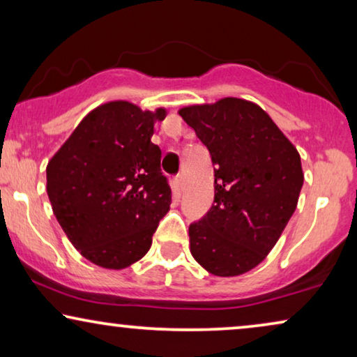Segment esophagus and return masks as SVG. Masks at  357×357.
Instances as JSON below:
<instances>
[{"mask_svg": "<svg viewBox=\"0 0 357 357\" xmlns=\"http://www.w3.org/2000/svg\"><path fill=\"white\" fill-rule=\"evenodd\" d=\"M175 183H177V187L182 190L183 188V175L182 174H178L177 177H175Z\"/></svg>", "mask_w": 357, "mask_h": 357, "instance_id": "obj_1", "label": "esophagus"}]
</instances>
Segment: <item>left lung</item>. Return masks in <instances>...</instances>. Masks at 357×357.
I'll return each mask as SVG.
<instances>
[{"instance_id":"left-lung-1","label":"left lung","mask_w":357,"mask_h":357,"mask_svg":"<svg viewBox=\"0 0 357 357\" xmlns=\"http://www.w3.org/2000/svg\"><path fill=\"white\" fill-rule=\"evenodd\" d=\"M178 114L214 165V203L190 224V252L214 276L250 271L296 211L304 183L301 155L270 115L248 100L226 97Z\"/></svg>"}]
</instances>
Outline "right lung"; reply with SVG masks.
<instances>
[{"instance_id":"obj_1","label":"right lung","mask_w":357,"mask_h":357,"mask_svg":"<svg viewBox=\"0 0 357 357\" xmlns=\"http://www.w3.org/2000/svg\"><path fill=\"white\" fill-rule=\"evenodd\" d=\"M165 110L116 100L86 115L47 165L53 214L87 260L121 270L143 258L172 203L151 143Z\"/></svg>"}]
</instances>
